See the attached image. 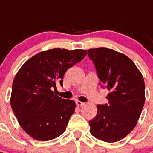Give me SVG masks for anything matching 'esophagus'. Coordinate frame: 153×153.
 <instances>
[{
	"mask_svg": "<svg viewBox=\"0 0 153 153\" xmlns=\"http://www.w3.org/2000/svg\"><path fill=\"white\" fill-rule=\"evenodd\" d=\"M76 105L78 106H83L85 105V103L82 102H80V101H76Z\"/></svg>",
	"mask_w": 153,
	"mask_h": 153,
	"instance_id": "obj_1",
	"label": "esophagus"
}]
</instances>
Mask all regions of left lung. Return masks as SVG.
<instances>
[{
    "label": "left lung",
    "mask_w": 153,
    "mask_h": 153,
    "mask_svg": "<svg viewBox=\"0 0 153 153\" xmlns=\"http://www.w3.org/2000/svg\"><path fill=\"white\" fill-rule=\"evenodd\" d=\"M102 87L109 91L108 103L97 105L89 121L90 133L107 143L120 141L137 125L145 102V83L141 72L128 56L112 49L88 50Z\"/></svg>",
    "instance_id": "obj_1"
}]
</instances>
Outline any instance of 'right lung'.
Segmentation results:
<instances>
[{
  "mask_svg": "<svg viewBox=\"0 0 153 153\" xmlns=\"http://www.w3.org/2000/svg\"><path fill=\"white\" fill-rule=\"evenodd\" d=\"M87 50L54 48L36 54L16 74L10 105L22 128L38 141H48L65 131L75 110L73 100L54 94L56 83L63 85L67 70L83 60Z\"/></svg>",
  "mask_w": 153,
  "mask_h": 153,
  "instance_id": "1",
  "label": "right lung"
}]
</instances>
